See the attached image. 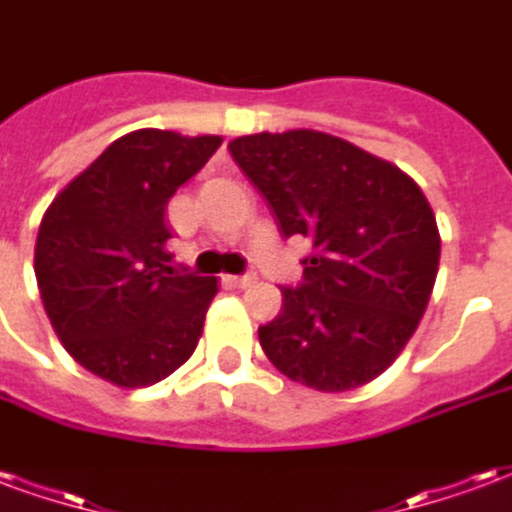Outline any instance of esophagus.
<instances>
[{"label":"esophagus","instance_id":"34e87169","mask_svg":"<svg viewBox=\"0 0 512 512\" xmlns=\"http://www.w3.org/2000/svg\"><path fill=\"white\" fill-rule=\"evenodd\" d=\"M255 271H249V274H238V277H227V282L230 285H235V288H249V285H255Z\"/></svg>","mask_w":512,"mask_h":512}]
</instances>
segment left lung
<instances>
[{
  "mask_svg": "<svg viewBox=\"0 0 512 512\" xmlns=\"http://www.w3.org/2000/svg\"><path fill=\"white\" fill-rule=\"evenodd\" d=\"M230 156L260 191L282 238H307L299 285L257 329L279 373L348 392L392 365L428 307L439 230L406 172L321 131L238 136Z\"/></svg>",
  "mask_w": 512,
  "mask_h": 512,
  "instance_id": "obj_1",
  "label": "left lung"
}]
</instances>
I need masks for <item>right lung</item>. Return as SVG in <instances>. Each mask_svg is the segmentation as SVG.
<instances>
[{
	"instance_id": "1",
	"label": "right lung",
	"mask_w": 512,
	"mask_h": 512,
	"mask_svg": "<svg viewBox=\"0 0 512 512\" xmlns=\"http://www.w3.org/2000/svg\"><path fill=\"white\" fill-rule=\"evenodd\" d=\"M219 136H120L51 202L35 244L40 299L65 351L117 386H150L197 348L216 277L180 271L167 202Z\"/></svg>"
}]
</instances>
